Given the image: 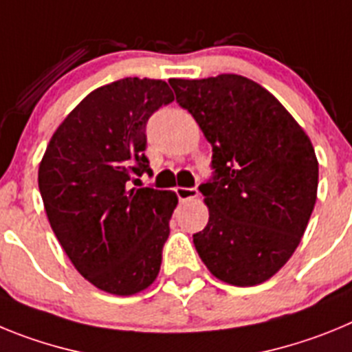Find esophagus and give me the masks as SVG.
<instances>
[{
	"label": "esophagus",
	"mask_w": 352,
	"mask_h": 352,
	"mask_svg": "<svg viewBox=\"0 0 352 352\" xmlns=\"http://www.w3.org/2000/svg\"><path fill=\"white\" fill-rule=\"evenodd\" d=\"M176 195L179 201H188V199H195L199 195L197 188H185V186H178L176 188Z\"/></svg>",
	"instance_id": "esophagus-1"
}]
</instances>
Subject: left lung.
Listing matches in <instances>:
<instances>
[{
	"label": "left lung",
	"mask_w": 352,
	"mask_h": 352,
	"mask_svg": "<svg viewBox=\"0 0 352 352\" xmlns=\"http://www.w3.org/2000/svg\"><path fill=\"white\" fill-rule=\"evenodd\" d=\"M169 84L213 148L214 176L199 186L210 220L194 234L195 250L219 280L263 284L291 259L316 206L312 142L287 109L247 77Z\"/></svg>",
	"instance_id": "obj_1"
}]
</instances>
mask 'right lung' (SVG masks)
Returning a JSON list of instances; mask_svg holds the SVG:
<instances>
[{"mask_svg": "<svg viewBox=\"0 0 352 352\" xmlns=\"http://www.w3.org/2000/svg\"><path fill=\"white\" fill-rule=\"evenodd\" d=\"M173 100L166 80L105 84L61 121L40 162L38 188L56 238L77 272L109 294H138L160 272L178 195L130 182L151 173L146 123Z\"/></svg>", "mask_w": 352, "mask_h": 352, "instance_id": "add662e5", "label": "right lung"}]
</instances>
